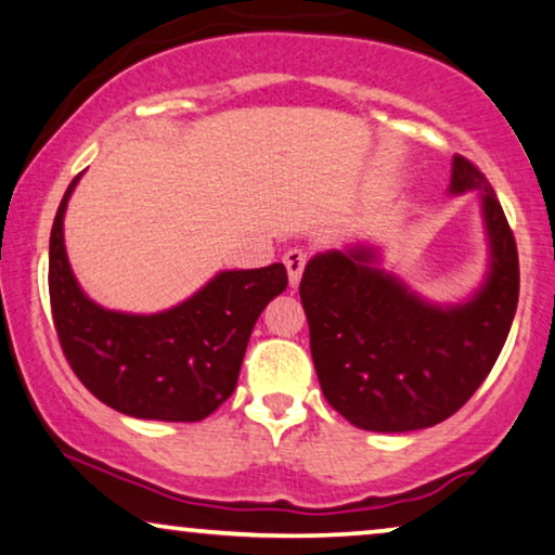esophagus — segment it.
Listing matches in <instances>:
<instances>
[{
    "label": "esophagus",
    "mask_w": 555,
    "mask_h": 555,
    "mask_svg": "<svg viewBox=\"0 0 555 555\" xmlns=\"http://www.w3.org/2000/svg\"><path fill=\"white\" fill-rule=\"evenodd\" d=\"M307 251L304 248H288V251L284 254V267L288 271V284L296 286L299 284V279L304 274V267H307Z\"/></svg>",
    "instance_id": "1"
}]
</instances>
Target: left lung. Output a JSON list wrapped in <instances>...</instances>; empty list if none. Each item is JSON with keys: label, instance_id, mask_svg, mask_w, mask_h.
I'll list each match as a JSON object with an SVG mask.
<instances>
[{"label": "left lung", "instance_id": "8db88e82", "mask_svg": "<svg viewBox=\"0 0 555 555\" xmlns=\"http://www.w3.org/2000/svg\"><path fill=\"white\" fill-rule=\"evenodd\" d=\"M478 193L488 274L463 304H433L379 267L374 246L309 259L299 296L326 402L354 427L410 433L463 408L493 370L518 307V248L493 185L463 155L450 193Z\"/></svg>", "mask_w": 555, "mask_h": 555}]
</instances>
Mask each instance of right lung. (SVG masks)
Instances as JSON below:
<instances>
[{
	"label": "right lung",
	"mask_w": 555,
	"mask_h": 555,
	"mask_svg": "<svg viewBox=\"0 0 555 555\" xmlns=\"http://www.w3.org/2000/svg\"><path fill=\"white\" fill-rule=\"evenodd\" d=\"M80 176L50 233V304L62 352L107 408L138 420L198 423L236 389L256 319L288 284L284 263L221 271L158 314L100 307L77 284L65 251V210Z\"/></svg>",
	"instance_id": "add662e5"
}]
</instances>
